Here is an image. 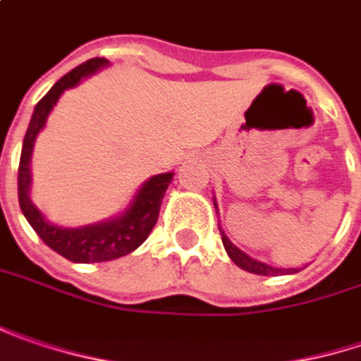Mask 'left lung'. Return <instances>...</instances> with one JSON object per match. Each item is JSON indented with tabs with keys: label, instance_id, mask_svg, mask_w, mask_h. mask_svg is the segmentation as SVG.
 <instances>
[{
	"label": "left lung",
	"instance_id": "obj_1",
	"mask_svg": "<svg viewBox=\"0 0 361 361\" xmlns=\"http://www.w3.org/2000/svg\"><path fill=\"white\" fill-rule=\"evenodd\" d=\"M215 209H217V203H215ZM219 233H221V242H224V247L227 250L229 258L235 262L240 268H243V270H247V272H252V274H260V276H276V274L297 272V270H280V268H272V266H268V264H264V262L254 260V258H250L247 254H243L242 250H238L233 243L227 240V235L221 231V227H219Z\"/></svg>",
	"mask_w": 361,
	"mask_h": 361
}]
</instances>
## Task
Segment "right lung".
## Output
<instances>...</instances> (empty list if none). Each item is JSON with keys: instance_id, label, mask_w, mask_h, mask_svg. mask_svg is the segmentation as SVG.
<instances>
[{"instance_id": "1", "label": "right lung", "mask_w": 361, "mask_h": 361, "mask_svg": "<svg viewBox=\"0 0 361 361\" xmlns=\"http://www.w3.org/2000/svg\"><path fill=\"white\" fill-rule=\"evenodd\" d=\"M107 63H109L107 59H91L87 63L79 64L77 68L66 73L63 79L38 101L34 116L27 126L24 148L20 156V169H18V199H20V209L26 215L27 224L34 227L40 240L48 247H52L56 254H61L66 260L82 262V264L116 260L134 252L135 247H140L146 242V238L150 235V231L158 221L162 197L172 180V172L152 176L137 190L134 203L121 217H116L105 224H97V226L79 227V229H63V227L48 224L42 217V213L32 205L27 197V187H30V156H32L36 135L44 128L50 109L56 105L64 89L75 87L82 77L93 75Z\"/></svg>"}]
</instances>
